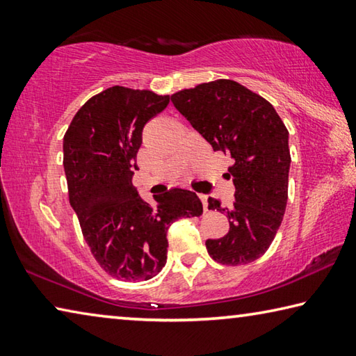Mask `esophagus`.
<instances>
[{
  "label": "esophagus",
  "mask_w": 356,
  "mask_h": 356,
  "mask_svg": "<svg viewBox=\"0 0 356 356\" xmlns=\"http://www.w3.org/2000/svg\"><path fill=\"white\" fill-rule=\"evenodd\" d=\"M200 200H201V202H202V207H204V210H206V212H207V209H209L207 195H200Z\"/></svg>",
  "instance_id": "1"
}]
</instances>
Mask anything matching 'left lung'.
I'll list each match as a JSON object with an SVG mask.
<instances>
[{"mask_svg": "<svg viewBox=\"0 0 356 356\" xmlns=\"http://www.w3.org/2000/svg\"><path fill=\"white\" fill-rule=\"evenodd\" d=\"M177 111L200 131L213 150L231 155L236 193L232 206L209 197V210L229 218V232L209 238L213 261L243 265L261 257L281 226L287 204L289 131L273 105L232 80L197 84L171 95Z\"/></svg>", "mask_w": 356, "mask_h": 356, "instance_id": "8db88e82", "label": "left lung"}]
</instances>
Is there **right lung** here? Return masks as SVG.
Listing matches in <instances>:
<instances>
[{
  "label": "right lung",
  "instance_id": "right-lung-1",
  "mask_svg": "<svg viewBox=\"0 0 356 356\" xmlns=\"http://www.w3.org/2000/svg\"><path fill=\"white\" fill-rule=\"evenodd\" d=\"M170 104L124 86L108 88L84 104L64 135L69 201L83 237L102 268L122 281H146L166 264V232L179 218L202 215L196 193L172 188L150 206L131 184L143 129Z\"/></svg>",
  "mask_w": 356,
  "mask_h": 356
}]
</instances>
